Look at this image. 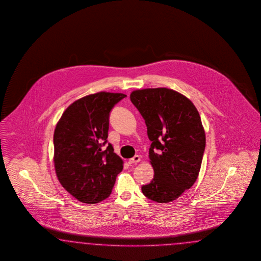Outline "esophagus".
<instances>
[{
	"mask_svg": "<svg viewBox=\"0 0 261 261\" xmlns=\"http://www.w3.org/2000/svg\"><path fill=\"white\" fill-rule=\"evenodd\" d=\"M140 161H141V157H140L139 155H135L133 158H131L129 161H128V163H129L130 165H133V164H137V163H139Z\"/></svg>",
	"mask_w": 261,
	"mask_h": 261,
	"instance_id": "obj_1",
	"label": "esophagus"
}]
</instances>
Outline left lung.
I'll use <instances>...</instances> for the list:
<instances>
[{
    "label": "left lung",
    "mask_w": 261,
    "mask_h": 261,
    "mask_svg": "<svg viewBox=\"0 0 261 261\" xmlns=\"http://www.w3.org/2000/svg\"><path fill=\"white\" fill-rule=\"evenodd\" d=\"M141 113L150 140L154 178L142 187L152 201L168 203L181 196L197 179L205 136L196 107L171 89L137 90L130 95Z\"/></svg>",
    "instance_id": "1"
}]
</instances>
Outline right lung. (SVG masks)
Listing matches in <instances>:
<instances>
[{
  "label": "right lung",
  "instance_id": "add662e5",
  "mask_svg": "<svg viewBox=\"0 0 261 261\" xmlns=\"http://www.w3.org/2000/svg\"><path fill=\"white\" fill-rule=\"evenodd\" d=\"M126 96L100 92L82 97L66 109L56 125L54 161L57 178L82 203L96 204L109 197L123 168L107 138L111 111Z\"/></svg>",
  "mask_w": 261,
  "mask_h": 261
}]
</instances>
